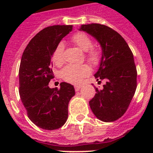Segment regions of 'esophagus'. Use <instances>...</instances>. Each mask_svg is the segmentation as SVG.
Listing matches in <instances>:
<instances>
[{"label": "esophagus", "mask_w": 153, "mask_h": 153, "mask_svg": "<svg viewBox=\"0 0 153 153\" xmlns=\"http://www.w3.org/2000/svg\"><path fill=\"white\" fill-rule=\"evenodd\" d=\"M81 87H82V85H75V86H74V88H75L76 91L79 90V89H80Z\"/></svg>", "instance_id": "34e87169"}]
</instances>
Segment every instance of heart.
Segmentation results:
<instances>
[{
  "mask_svg": "<svg viewBox=\"0 0 153 153\" xmlns=\"http://www.w3.org/2000/svg\"><path fill=\"white\" fill-rule=\"evenodd\" d=\"M71 40L79 49L86 52V59L93 65L100 63L102 53L97 48H93V40L84 33H77L71 37ZM64 44L60 42L53 52L52 58L56 66H60L64 62ZM91 72V69L87 64H70L65 67L61 71V76L66 82L78 84L84 77Z\"/></svg>",
  "mask_w": 153,
  "mask_h": 153,
  "instance_id": "b5f03b06",
  "label": "heart"
}]
</instances>
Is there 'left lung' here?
<instances>
[{
	"label": "left lung",
	"mask_w": 153,
	"mask_h": 153,
	"mask_svg": "<svg viewBox=\"0 0 153 153\" xmlns=\"http://www.w3.org/2000/svg\"><path fill=\"white\" fill-rule=\"evenodd\" d=\"M80 30L93 36L102 48L100 67L94 76L105 79L102 90L96 88L89 102L101 121L113 122L126 113L136 90L137 71L133 54L126 40L112 28L100 24H83Z\"/></svg>",
	"instance_id": "left-lung-1"
}]
</instances>
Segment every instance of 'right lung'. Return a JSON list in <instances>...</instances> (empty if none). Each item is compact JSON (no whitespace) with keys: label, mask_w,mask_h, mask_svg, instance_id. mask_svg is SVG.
I'll return each mask as SVG.
<instances>
[{"label":"right lung","mask_w":153,"mask_h":153,"mask_svg":"<svg viewBox=\"0 0 153 153\" xmlns=\"http://www.w3.org/2000/svg\"><path fill=\"white\" fill-rule=\"evenodd\" d=\"M72 29V25L44 28L31 39L21 57L20 97L28 118L41 129H59L68 118L69 102L75 95L74 86L63 82L59 90L51 89L49 82L54 77L51 62L53 52Z\"/></svg>","instance_id":"obj_1"}]
</instances>
